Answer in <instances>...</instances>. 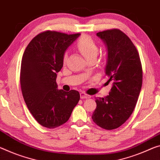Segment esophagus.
Masks as SVG:
<instances>
[{"label": "esophagus", "mask_w": 160, "mask_h": 160, "mask_svg": "<svg viewBox=\"0 0 160 160\" xmlns=\"http://www.w3.org/2000/svg\"><path fill=\"white\" fill-rule=\"evenodd\" d=\"M80 97H81V99H88V98H91V96L87 94L84 92H81L80 93Z\"/></svg>", "instance_id": "1"}]
</instances>
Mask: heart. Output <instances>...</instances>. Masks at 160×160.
<instances>
[{"instance_id": "1", "label": "heart", "mask_w": 160, "mask_h": 160, "mask_svg": "<svg viewBox=\"0 0 160 160\" xmlns=\"http://www.w3.org/2000/svg\"><path fill=\"white\" fill-rule=\"evenodd\" d=\"M77 48L87 60L91 58H97L99 49L94 41L90 36H82L78 41ZM66 59H67V53H65L63 55V61L65 62Z\"/></svg>"}]
</instances>
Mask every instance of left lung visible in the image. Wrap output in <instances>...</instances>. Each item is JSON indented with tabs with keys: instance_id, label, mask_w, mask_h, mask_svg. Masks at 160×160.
I'll list each match as a JSON object with an SVG mask.
<instances>
[{
	"instance_id": "obj_1",
	"label": "left lung",
	"mask_w": 160,
	"mask_h": 160,
	"mask_svg": "<svg viewBox=\"0 0 160 160\" xmlns=\"http://www.w3.org/2000/svg\"><path fill=\"white\" fill-rule=\"evenodd\" d=\"M97 36L107 46L105 73L112 87L107 97L96 99L92 117L98 126L112 130L124 124L134 111L142 85V63L134 43L122 31L112 29Z\"/></svg>"
}]
</instances>
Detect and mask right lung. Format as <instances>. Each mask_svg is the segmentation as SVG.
Here are the masks:
<instances>
[{
  "label": "right lung",
  "instance_id": "obj_1",
  "mask_svg": "<svg viewBox=\"0 0 160 160\" xmlns=\"http://www.w3.org/2000/svg\"><path fill=\"white\" fill-rule=\"evenodd\" d=\"M80 33L47 31L32 39L21 61L22 94L29 111L39 124L54 129L66 123L80 99L76 90H58L56 73L63 64L66 49Z\"/></svg>",
  "mask_w": 160,
  "mask_h": 160
}]
</instances>
